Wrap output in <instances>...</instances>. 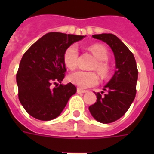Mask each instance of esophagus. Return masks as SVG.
<instances>
[{
    "label": "esophagus",
    "mask_w": 154,
    "mask_h": 154,
    "mask_svg": "<svg viewBox=\"0 0 154 154\" xmlns=\"http://www.w3.org/2000/svg\"><path fill=\"white\" fill-rule=\"evenodd\" d=\"M77 93L80 94V93H86L87 91V90H83V89H81V88H77Z\"/></svg>",
    "instance_id": "34e87169"
}]
</instances>
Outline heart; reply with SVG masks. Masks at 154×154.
I'll use <instances>...</instances> for the list:
<instances>
[{"label": "heart", "mask_w": 154, "mask_h": 154, "mask_svg": "<svg viewBox=\"0 0 154 154\" xmlns=\"http://www.w3.org/2000/svg\"><path fill=\"white\" fill-rule=\"evenodd\" d=\"M89 50L97 57V62L94 63L92 68L97 70L101 77H106L110 72V65L108 63L109 53L107 48L100 44L91 45ZM78 48L76 44H71L65 49L63 54V62L69 69L73 70L77 67ZM69 80L77 87L82 88L93 87L98 83V76L95 72L77 71L69 76Z\"/></svg>", "instance_id": "1"}]
</instances>
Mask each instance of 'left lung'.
Returning <instances> with one entry per match:
<instances>
[{
    "label": "left lung",
    "instance_id": "left-lung-1",
    "mask_svg": "<svg viewBox=\"0 0 154 154\" xmlns=\"http://www.w3.org/2000/svg\"><path fill=\"white\" fill-rule=\"evenodd\" d=\"M92 37L106 43L116 58V72L104 88L107 93H96L97 102L89 106L91 116L97 121L109 124L121 118L134 100L138 68L132 52L116 35L101 34Z\"/></svg>",
    "mask_w": 154,
    "mask_h": 154
}]
</instances>
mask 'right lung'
Here are the masks:
<instances>
[{"mask_svg":"<svg viewBox=\"0 0 154 154\" xmlns=\"http://www.w3.org/2000/svg\"><path fill=\"white\" fill-rule=\"evenodd\" d=\"M83 38L51 32L24 54L16 74L18 97L25 110L34 118L44 121L55 119L76 93L77 87L72 83L61 84L66 72L63 54L68 46Z\"/></svg>","mask_w":154,"mask_h":154,"instance_id":"obj_1","label":"right lung"}]
</instances>
